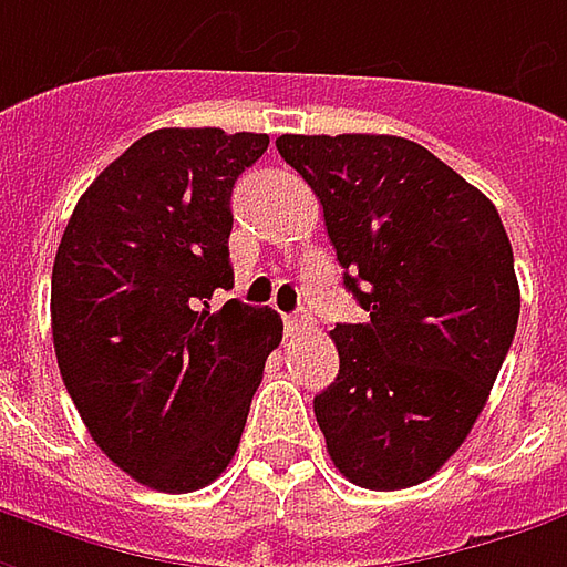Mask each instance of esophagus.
<instances>
[{
    "label": "esophagus",
    "mask_w": 567,
    "mask_h": 567,
    "mask_svg": "<svg viewBox=\"0 0 567 567\" xmlns=\"http://www.w3.org/2000/svg\"><path fill=\"white\" fill-rule=\"evenodd\" d=\"M308 330H313V317H310V313H305V310L285 313V332H288V336H298V332Z\"/></svg>",
    "instance_id": "34e87169"
}]
</instances>
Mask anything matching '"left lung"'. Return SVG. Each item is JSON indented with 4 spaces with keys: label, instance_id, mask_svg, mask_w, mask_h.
I'll list each match as a JSON object with an SVG mask.
<instances>
[{
    "label": "left lung",
    "instance_id": "8db88e82",
    "mask_svg": "<svg viewBox=\"0 0 567 567\" xmlns=\"http://www.w3.org/2000/svg\"><path fill=\"white\" fill-rule=\"evenodd\" d=\"M317 193L364 323H336V381L313 415L361 488L434 476L476 425L514 342L520 288L498 209L400 136H279Z\"/></svg>",
    "mask_w": 567,
    "mask_h": 567
}]
</instances>
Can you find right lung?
Listing matches in <instances>:
<instances>
[{"instance_id": "1", "label": "right lung", "mask_w": 567, "mask_h": 567, "mask_svg": "<svg viewBox=\"0 0 567 567\" xmlns=\"http://www.w3.org/2000/svg\"><path fill=\"white\" fill-rule=\"evenodd\" d=\"M266 133L155 130L87 186L53 262V346L94 444L133 480L184 495L231 463L262 364L282 342L272 308L231 288V189Z\"/></svg>"}]
</instances>
